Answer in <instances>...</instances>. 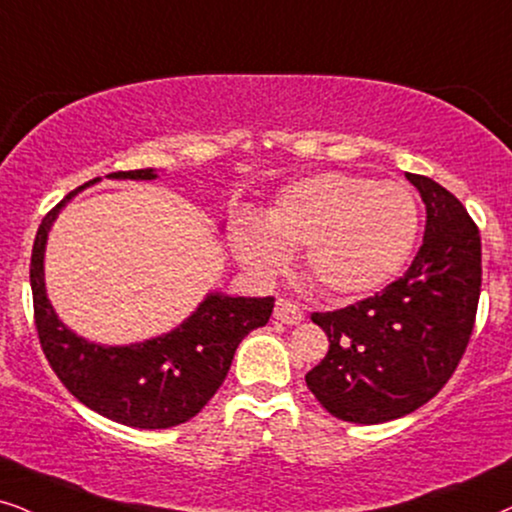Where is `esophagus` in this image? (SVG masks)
Returning <instances> with one entry per match:
<instances>
[{
	"label": "esophagus",
	"mask_w": 512,
	"mask_h": 512,
	"mask_svg": "<svg viewBox=\"0 0 512 512\" xmlns=\"http://www.w3.org/2000/svg\"><path fill=\"white\" fill-rule=\"evenodd\" d=\"M303 308L289 298H277L275 303V320H280L284 324H301L303 322Z\"/></svg>",
	"instance_id": "34e87169"
}]
</instances>
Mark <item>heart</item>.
<instances>
[{
  "instance_id": "b5f03b06",
  "label": "heart",
  "mask_w": 512,
  "mask_h": 512,
  "mask_svg": "<svg viewBox=\"0 0 512 512\" xmlns=\"http://www.w3.org/2000/svg\"><path fill=\"white\" fill-rule=\"evenodd\" d=\"M418 204L407 185L315 174L280 190L265 218L240 216L230 247L244 268L272 277L305 249V272L322 291L367 296L393 280L414 251Z\"/></svg>"
}]
</instances>
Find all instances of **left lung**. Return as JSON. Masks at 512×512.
<instances>
[{
  "label": "left lung",
  "mask_w": 512,
  "mask_h": 512,
  "mask_svg": "<svg viewBox=\"0 0 512 512\" xmlns=\"http://www.w3.org/2000/svg\"><path fill=\"white\" fill-rule=\"evenodd\" d=\"M426 204V235L414 263L381 294L313 322L329 353L305 383L331 416L395 421L440 393L473 334L482 284L480 230L433 178L407 174Z\"/></svg>",
  "instance_id": "8db88e82"
}]
</instances>
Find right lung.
<instances>
[{
  "mask_svg": "<svg viewBox=\"0 0 512 512\" xmlns=\"http://www.w3.org/2000/svg\"><path fill=\"white\" fill-rule=\"evenodd\" d=\"M112 181H155V169L117 171ZM101 178L84 183L39 225L30 261L39 343L51 369L79 402L122 426L159 430L190 421L221 383L242 338L270 320L275 298L209 291L176 329L129 345H103L65 327L46 296L44 254L65 204Z\"/></svg>",
  "mask_w": 512,
  "mask_h": 512,
  "instance_id": "1",
  "label": "right lung"
}]
</instances>
